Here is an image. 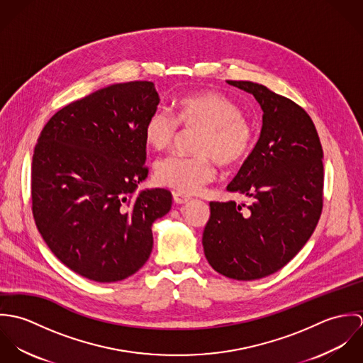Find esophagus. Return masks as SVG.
<instances>
[{
    "label": "esophagus",
    "mask_w": 363,
    "mask_h": 363,
    "mask_svg": "<svg viewBox=\"0 0 363 363\" xmlns=\"http://www.w3.org/2000/svg\"><path fill=\"white\" fill-rule=\"evenodd\" d=\"M173 200H174L176 204H186V203H189L191 200V197L187 196V194H183L180 191H174L173 193Z\"/></svg>",
    "instance_id": "esophagus-1"
}]
</instances>
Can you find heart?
Returning a JSON list of instances; mask_svg holds the SVG:
<instances>
[{"instance_id":"b5f03b06","label":"heart","mask_w":363,"mask_h":363,"mask_svg":"<svg viewBox=\"0 0 363 363\" xmlns=\"http://www.w3.org/2000/svg\"><path fill=\"white\" fill-rule=\"evenodd\" d=\"M177 120L162 107L155 108L144 125L145 141L155 150L169 148L177 137L179 121L186 128H199L196 155H170L155 163L160 186L180 193H197L215 176L212 157L222 166L242 163L252 151L255 133L238 104L216 92H194L176 101Z\"/></svg>"}]
</instances>
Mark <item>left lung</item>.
<instances>
[{"label": "left lung", "instance_id": "8db88e82", "mask_svg": "<svg viewBox=\"0 0 363 363\" xmlns=\"http://www.w3.org/2000/svg\"><path fill=\"white\" fill-rule=\"evenodd\" d=\"M252 94L262 110L259 141L228 191L250 204L209 203L203 246L211 267L232 279L274 274L311 239L323 208V150L311 116L250 81H226Z\"/></svg>", "mask_w": 363, "mask_h": 363}]
</instances>
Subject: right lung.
<instances>
[{
	"instance_id": "right-lung-1",
	"label": "right lung",
	"mask_w": 363,
	"mask_h": 363,
	"mask_svg": "<svg viewBox=\"0 0 363 363\" xmlns=\"http://www.w3.org/2000/svg\"><path fill=\"white\" fill-rule=\"evenodd\" d=\"M154 82L102 88L58 110L32 159V209L52 255L96 282H117L150 259L152 223L172 193L144 189V125L157 108Z\"/></svg>"
}]
</instances>
